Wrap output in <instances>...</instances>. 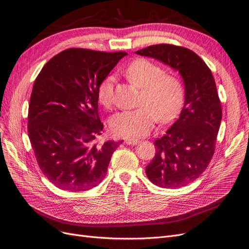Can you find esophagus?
<instances>
[{"label":"esophagus","mask_w":249,"mask_h":249,"mask_svg":"<svg viewBox=\"0 0 249 249\" xmlns=\"http://www.w3.org/2000/svg\"><path fill=\"white\" fill-rule=\"evenodd\" d=\"M124 143L127 144V145H129V146H134V145L139 144V140H136V139H128V140H125Z\"/></svg>","instance_id":"obj_1"}]
</instances>
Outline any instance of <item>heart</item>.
Instances as JSON below:
<instances>
[{
    "instance_id": "heart-1",
    "label": "heart",
    "mask_w": 249,
    "mask_h": 249,
    "mask_svg": "<svg viewBox=\"0 0 249 249\" xmlns=\"http://www.w3.org/2000/svg\"><path fill=\"white\" fill-rule=\"evenodd\" d=\"M128 80L142 89L139 105L132 110L118 112L110 119L113 134L126 139L145 137L151 131L156 120L168 122L176 117L183 102V89L179 79L171 74H162V69L152 61L140 58L125 69ZM98 101L105 108L113 102V77L107 76L99 84Z\"/></svg>"
}]
</instances>
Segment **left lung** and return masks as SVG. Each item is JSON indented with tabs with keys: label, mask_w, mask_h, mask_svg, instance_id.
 <instances>
[{
	"label": "left lung",
	"mask_w": 249,
	"mask_h": 249,
	"mask_svg": "<svg viewBox=\"0 0 249 249\" xmlns=\"http://www.w3.org/2000/svg\"><path fill=\"white\" fill-rule=\"evenodd\" d=\"M136 53L165 63L182 77L183 107L165 136L155 140L156 153L146 174L160 188L184 187L204 172L215 151L222 109L214 77L199 56L187 48L161 44Z\"/></svg>",
	"instance_id": "1"
}]
</instances>
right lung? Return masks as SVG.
Masks as SVG:
<instances>
[{
	"label": "right lung",
	"instance_id": "add662e5",
	"mask_svg": "<svg viewBox=\"0 0 249 249\" xmlns=\"http://www.w3.org/2000/svg\"><path fill=\"white\" fill-rule=\"evenodd\" d=\"M125 55L68 49L34 81L28 136L41 172L61 190L88 191L104 179L120 142L94 143L103 129L97 89Z\"/></svg>",
	"mask_w": 249,
	"mask_h": 249
}]
</instances>
